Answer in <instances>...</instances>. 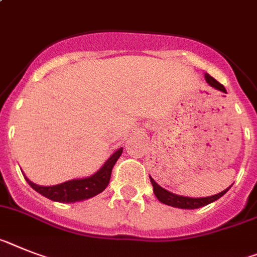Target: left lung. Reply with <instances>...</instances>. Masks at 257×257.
Returning <instances> with one entry per match:
<instances>
[{"instance_id": "left-lung-1", "label": "left lung", "mask_w": 257, "mask_h": 257, "mask_svg": "<svg viewBox=\"0 0 257 257\" xmlns=\"http://www.w3.org/2000/svg\"><path fill=\"white\" fill-rule=\"evenodd\" d=\"M205 79L210 86L215 87L217 90H221V91L226 92L223 85H221L217 79H214L209 74H205ZM150 182H152L153 184V191H154L155 196H157V198H158L159 201L166 204V205L174 206V208H180V209H197V208H201V206L208 205V204H210V202L215 201V200H218L219 197H222V196L225 195L226 192H227V189L230 188V187H228V188L225 189V191L219 192V193H217V195L209 196V197L192 198V197H184V196L175 195V193H171V192L166 191L165 188H162L161 185L157 184L153 178H150Z\"/></svg>"}]
</instances>
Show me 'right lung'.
<instances>
[{
  "instance_id": "obj_1",
  "label": "right lung",
  "mask_w": 257,
  "mask_h": 257,
  "mask_svg": "<svg viewBox=\"0 0 257 257\" xmlns=\"http://www.w3.org/2000/svg\"><path fill=\"white\" fill-rule=\"evenodd\" d=\"M122 148L117 149L113 154L109 157V159L104 163L102 169L96 174H94L90 178L85 179H74L69 182L61 183V184L52 185V187H42L26 178L27 183L32 188L39 192L40 195L45 196L47 198H51L53 201L59 202H74L82 201L86 198L94 197L98 193L104 191L111 179V172L113 166L117 162L118 157L121 155Z\"/></svg>"
}]
</instances>
